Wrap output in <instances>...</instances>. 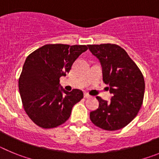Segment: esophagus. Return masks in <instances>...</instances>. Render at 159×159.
I'll list each match as a JSON object with an SVG mask.
<instances>
[{
    "mask_svg": "<svg viewBox=\"0 0 159 159\" xmlns=\"http://www.w3.org/2000/svg\"><path fill=\"white\" fill-rule=\"evenodd\" d=\"M90 97H91V95H90L89 94L84 93V98H85V99H88V98H90Z\"/></svg>",
    "mask_w": 159,
    "mask_h": 159,
    "instance_id": "obj_1",
    "label": "esophagus"
}]
</instances>
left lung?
<instances>
[{
	"mask_svg": "<svg viewBox=\"0 0 159 159\" xmlns=\"http://www.w3.org/2000/svg\"><path fill=\"white\" fill-rule=\"evenodd\" d=\"M88 48L100 61L102 80L113 94L111 102L96 97L99 107L90 113V119L103 130L123 128L136 117L143 104L145 91L143 73L127 52L117 44H89Z\"/></svg>",
	"mask_w": 159,
	"mask_h": 159,
	"instance_id": "8db88e82",
	"label": "left lung"
}]
</instances>
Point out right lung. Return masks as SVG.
I'll use <instances>...</instances> for the list:
<instances>
[{
    "label": "right lung",
    "instance_id": "obj_1",
    "mask_svg": "<svg viewBox=\"0 0 159 159\" xmlns=\"http://www.w3.org/2000/svg\"><path fill=\"white\" fill-rule=\"evenodd\" d=\"M86 45L49 43L28 56L19 78L25 112L38 127H57L69 119L73 106L84 98L81 90H60V78L70 71ZM65 92L62 93V91Z\"/></svg>",
    "mask_w": 159,
    "mask_h": 159
}]
</instances>
